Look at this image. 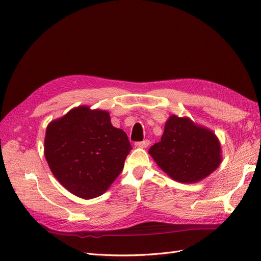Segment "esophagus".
<instances>
[{"instance_id": "1", "label": "esophagus", "mask_w": 261, "mask_h": 261, "mask_svg": "<svg viewBox=\"0 0 261 261\" xmlns=\"http://www.w3.org/2000/svg\"><path fill=\"white\" fill-rule=\"evenodd\" d=\"M150 145V141L148 139L144 140V141H139V143H136L135 146L138 148H147Z\"/></svg>"}]
</instances>
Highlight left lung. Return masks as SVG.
Here are the masks:
<instances>
[{"mask_svg": "<svg viewBox=\"0 0 261 261\" xmlns=\"http://www.w3.org/2000/svg\"><path fill=\"white\" fill-rule=\"evenodd\" d=\"M148 152L172 179L186 184L206 178L222 162L216 134L187 116L171 115L164 125L161 141Z\"/></svg>", "mask_w": 261, "mask_h": 261, "instance_id": "1", "label": "left lung"}]
</instances>
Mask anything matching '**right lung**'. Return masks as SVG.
<instances>
[{
    "mask_svg": "<svg viewBox=\"0 0 261 261\" xmlns=\"http://www.w3.org/2000/svg\"><path fill=\"white\" fill-rule=\"evenodd\" d=\"M130 150L126 133L114 127L105 110L80 106L46 126L45 160L63 187L80 198L106 193Z\"/></svg>",
    "mask_w": 261,
    "mask_h": 261,
    "instance_id": "1",
    "label": "right lung"
}]
</instances>
